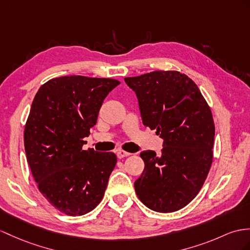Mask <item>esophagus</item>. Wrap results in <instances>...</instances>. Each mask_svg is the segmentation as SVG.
I'll use <instances>...</instances> for the list:
<instances>
[{"instance_id":"34e87169","label":"esophagus","mask_w":250,"mask_h":250,"mask_svg":"<svg viewBox=\"0 0 250 250\" xmlns=\"http://www.w3.org/2000/svg\"><path fill=\"white\" fill-rule=\"evenodd\" d=\"M129 155H130L129 153H127V151H124L122 149L118 150V153H117V156H118V158H120V159H122V158H125L127 156H129Z\"/></svg>"}]
</instances>
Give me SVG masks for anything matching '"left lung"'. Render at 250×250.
<instances>
[{"label": "left lung", "instance_id": "left-lung-1", "mask_svg": "<svg viewBox=\"0 0 250 250\" xmlns=\"http://www.w3.org/2000/svg\"><path fill=\"white\" fill-rule=\"evenodd\" d=\"M136 92L144 126L163 139L161 155L143 150L144 171L135 181L139 199L156 212L184 208L202 188L213 159L214 122L190 77L154 71L124 78Z\"/></svg>", "mask_w": 250, "mask_h": 250}]
</instances>
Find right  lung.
I'll use <instances>...</instances> for the list:
<instances>
[{
    "label": "right lung",
    "instance_id": "obj_1",
    "mask_svg": "<svg viewBox=\"0 0 250 250\" xmlns=\"http://www.w3.org/2000/svg\"><path fill=\"white\" fill-rule=\"evenodd\" d=\"M120 83L81 75L53 78L39 88L24 129L33 177L52 206L83 215L101 203L117 164L113 153L83 149L103 102Z\"/></svg>",
    "mask_w": 250,
    "mask_h": 250
}]
</instances>
